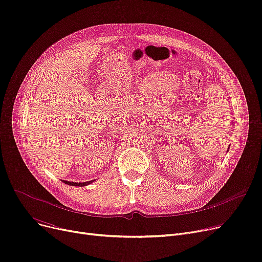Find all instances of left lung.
Segmentation results:
<instances>
[{
    "label": "left lung",
    "mask_w": 262,
    "mask_h": 262,
    "mask_svg": "<svg viewBox=\"0 0 262 262\" xmlns=\"http://www.w3.org/2000/svg\"><path fill=\"white\" fill-rule=\"evenodd\" d=\"M228 149H229V147H228Z\"/></svg>",
    "instance_id": "obj_1"
}]
</instances>
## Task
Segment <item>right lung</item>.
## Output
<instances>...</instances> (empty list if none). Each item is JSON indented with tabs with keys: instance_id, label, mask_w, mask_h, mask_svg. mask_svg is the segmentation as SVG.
I'll use <instances>...</instances> for the list:
<instances>
[{
	"instance_id": "1",
	"label": "right lung",
	"mask_w": 262,
	"mask_h": 262,
	"mask_svg": "<svg viewBox=\"0 0 262 262\" xmlns=\"http://www.w3.org/2000/svg\"><path fill=\"white\" fill-rule=\"evenodd\" d=\"M95 180H92V181H86V182H83V183H81V182H70V181H65V180H62V182H64L65 184H67V185H71V186H86V185H89V184H91V183H93Z\"/></svg>"
}]
</instances>
